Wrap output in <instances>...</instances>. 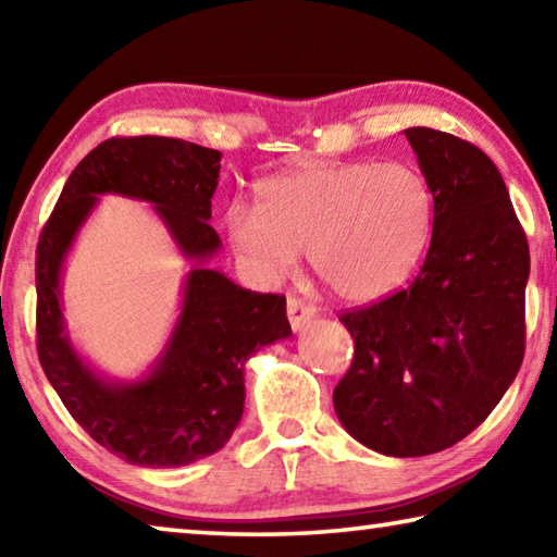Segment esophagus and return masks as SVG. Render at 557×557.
<instances>
[{
    "label": "esophagus",
    "instance_id": "1",
    "mask_svg": "<svg viewBox=\"0 0 557 557\" xmlns=\"http://www.w3.org/2000/svg\"><path fill=\"white\" fill-rule=\"evenodd\" d=\"M317 314V307L309 305V301L299 299V297H287V319L292 332H301L309 322H312Z\"/></svg>",
    "mask_w": 557,
    "mask_h": 557
}]
</instances>
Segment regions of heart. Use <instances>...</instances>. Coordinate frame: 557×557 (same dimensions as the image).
Returning <instances> with one entry per match:
<instances>
[{
  "label": "heart",
  "mask_w": 557,
  "mask_h": 557,
  "mask_svg": "<svg viewBox=\"0 0 557 557\" xmlns=\"http://www.w3.org/2000/svg\"><path fill=\"white\" fill-rule=\"evenodd\" d=\"M435 199L405 162L289 169L256 186V209L225 211L231 248L262 280H282L307 250L317 277L346 301H375L408 282L425 256Z\"/></svg>",
  "instance_id": "obj_1"
}]
</instances>
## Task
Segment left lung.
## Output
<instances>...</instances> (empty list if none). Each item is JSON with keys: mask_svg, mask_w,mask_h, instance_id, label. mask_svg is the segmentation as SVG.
<instances>
[{"mask_svg": "<svg viewBox=\"0 0 557 557\" xmlns=\"http://www.w3.org/2000/svg\"><path fill=\"white\" fill-rule=\"evenodd\" d=\"M405 137L435 199L432 240L410 287L338 317L354 361L334 410L369 449L425 457L482 425L521 369L531 256L482 149L430 127Z\"/></svg>", "mask_w": 557, "mask_h": 557, "instance_id": "8db88e82", "label": "left lung"}]
</instances>
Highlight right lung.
<instances>
[{
  "label": "right lung",
  "instance_id": "right-lung-1",
  "mask_svg": "<svg viewBox=\"0 0 557 557\" xmlns=\"http://www.w3.org/2000/svg\"><path fill=\"white\" fill-rule=\"evenodd\" d=\"M221 152L172 137H112L73 169L36 248V336L65 410L112 455L137 467H182L219 451L243 418L245 361L292 334L282 295L243 289L206 268L221 248L211 219ZM106 193L147 200L187 259L183 312L143 380L110 382L64 332L60 272L79 225Z\"/></svg>",
  "mask_w": 557,
  "mask_h": 557
}]
</instances>
